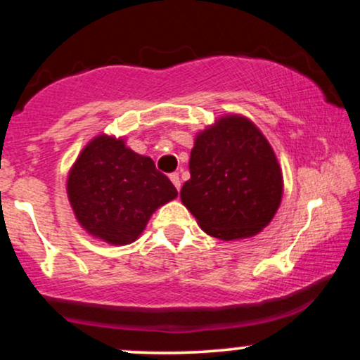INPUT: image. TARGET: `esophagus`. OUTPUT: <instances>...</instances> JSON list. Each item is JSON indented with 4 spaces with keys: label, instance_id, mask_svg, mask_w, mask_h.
Instances as JSON below:
<instances>
[{
    "label": "esophagus",
    "instance_id": "34e87169",
    "mask_svg": "<svg viewBox=\"0 0 360 360\" xmlns=\"http://www.w3.org/2000/svg\"><path fill=\"white\" fill-rule=\"evenodd\" d=\"M169 177H171L172 184H174V186H176V189H177V191H179V189H181V179H179V174H177V172H172V174H171V176H169Z\"/></svg>",
    "mask_w": 360,
    "mask_h": 360
}]
</instances>
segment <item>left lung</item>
Listing matches in <instances>:
<instances>
[{"label":"left lung","mask_w":360,"mask_h":360,"mask_svg":"<svg viewBox=\"0 0 360 360\" xmlns=\"http://www.w3.org/2000/svg\"><path fill=\"white\" fill-rule=\"evenodd\" d=\"M191 179L181 201L220 240L257 235L283 200V172L271 143L249 118L225 115L194 139Z\"/></svg>","instance_id":"left-lung-1"}]
</instances>
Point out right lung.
Here are the masks:
<instances>
[{"label":"right lung","mask_w":360,"mask_h":360,"mask_svg":"<svg viewBox=\"0 0 360 360\" xmlns=\"http://www.w3.org/2000/svg\"><path fill=\"white\" fill-rule=\"evenodd\" d=\"M177 196L150 157L101 134L81 150L68 176V198L79 225L93 237L127 245L146 230L152 213Z\"/></svg>","instance_id":"right-lung-1"}]
</instances>
